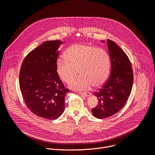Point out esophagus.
Segmentation results:
<instances>
[{
	"mask_svg": "<svg viewBox=\"0 0 155 155\" xmlns=\"http://www.w3.org/2000/svg\"><path fill=\"white\" fill-rule=\"evenodd\" d=\"M79 94L81 95H83L85 96H90L91 95L90 93H83V92H79Z\"/></svg>",
	"mask_w": 155,
	"mask_h": 155,
	"instance_id": "1",
	"label": "esophagus"
}]
</instances>
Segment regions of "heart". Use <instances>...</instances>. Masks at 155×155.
I'll return each instance as SVG.
<instances>
[{
	"label": "heart",
	"instance_id": "heart-1",
	"mask_svg": "<svg viewBox=\"0 0 155 155\" xmlns=\"http://www.w3.org/2000/svg\"><path fill=\"white\" fill-rule=\"evenodd\" d=\"M64 57L56 61V73L63 82H71L72 89L84 90L91 86L100 87L108 78L110 59L102 48L90 44L77 43L65 50ZM78 71L81 75L73 81Z\"/></svg>",
	"mask_w": 155,
	"mask_h": 155
}]
</instances>
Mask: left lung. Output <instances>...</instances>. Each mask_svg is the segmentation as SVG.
<instances>
[{"mask_svg":"<svg viewBox=\"0 0 155 155\" xmlns=\"http://www.w3.org/2000/svg\"><path fill=\"white\" fill-rule=\"evenodd\" d=\"M107 46L111 71L106 83L94 93L98 103L91 110L94 117L99 119L111 117L124 107L134 81L132 65L127 54L112 40L107 39Z\"/></svg>","mask_w":155,"mask_h":155,"instance_id":"1","label":"left lung"}]
</instances>
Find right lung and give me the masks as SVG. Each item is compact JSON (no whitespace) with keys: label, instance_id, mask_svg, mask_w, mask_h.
Returning <instances> with one entry per match:
<instances>
[{"label":"right lung","instance_id":"obj_1","mask_svg":"<svg viewBox=\"0 0 155 155\" xmlns=\"http://www.w3.org/2000/svg\"><path fill=\"white\" fill-rule=\"evenodd\" d=\"M60 40L45 41L29 52L22 62L19 87L31 112L48 120H55L64 112L65 88L58 75L56 62Z\"/></svg>","mask_w":155,"mask_h":155}]
</instances>
